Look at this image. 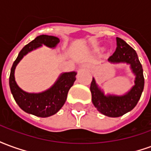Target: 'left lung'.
<instances>
[{
    "label": "left lung",
    "mask_w": 151,
    "mask_h": 151,
    "mask_svg": "<svg viewBox=\"0 0 151 151\" xmlns=\"http://www.w3.org/2000/svg\"><path fill=\"white\" fill-rule=\"evenodd\" d=\"M116 49L108 58L111 63H126L135 75V85L124 95H105L92 79L91 92L92 103L99 112L109 117H119L133 110L139 101L144 89V76L142 64L136 51L120 38H116Z\"/></svg>",
    "instance_id": "obj_1"
}]
</instances>
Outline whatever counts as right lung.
<instances>
[{
  "mask_svg": "<svg viewBox=\"0 0 151 151\" xmlns=\"http://www.w3.org/2000/svg\"><path fill=\"white\" fill-rule=\"evenodd\" d=\"M59 43V38L55 36L47 35L37 36L20 51L13 64L9 75L10 91L16 103L27 113L40 117H48L56 114L65 104L69 89L75 82L77 73L73 71L61 73L52 87L41 93H27L16 83L15 68L25 55L42 45L53 48Z\"/></svg>",
  "mask_w": 151,
  "mask_h": 151,
  "instance_id": "add662e5",
  "label": "right lung"
}]
</instances>
